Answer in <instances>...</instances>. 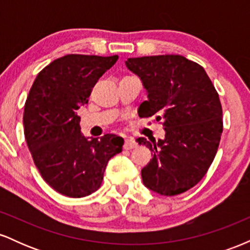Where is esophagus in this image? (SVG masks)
<instances>
[{
    "label": "esophagus",
    "instance_id": "esophagus-1",
    "mask_svg": "<svg viewBox=\"0 0 250 250\" xmlns=\"http://www.w3.org/2000/svg\"><path fill=\"white\" fill-rule=\"evenodd\" d=\"M136 146H137L136 142H135L133 139H125V145H123V148H125V150H130V149H134Z\"/></svg>",
    "mask_w": 250,
    "mask_h": 250
}]
</instances>
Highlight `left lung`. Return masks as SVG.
I'll return each instance as SVG.
<instances>
[{
	"label": "left lung",
	"instance_id": "obj_1",
	"mask_svg": "<svg viewBox=\"0 0 250 250\" xmlns=\"http://www.w3.org/2000/svg\"><path fill=\"white\" fill-rule=\"evenodd\" d=\"M125 64L148 91L139 115L155 117L166 130L157 142L137 139L154 154L141 171L143 183L165 196L185 193L205 177L219 149L223 131L219 94L206 70L185 56L134 57Z\"/></svg>",
	"mask_w": 250,
	"mask_h": 250
}]
</instances>
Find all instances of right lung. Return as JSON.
Segmentation results:
<instances>
[{
	"label": "right lung",
	"instance_id": "obj_1",
	"mask_svg": "<svg viewBox=\"0 0 250 250\" xmlns=\"http://www.w3.org/2000/svg\"><path fill=\"white\" fill-rule=\"evenodd\" d=\"M117 59L80 54L57 59L40 71L25 100L24 137L34 163L43 180L68 197L96 191L108 161L122 151V137H83L77 115Z\"/></svg>",
	"mask_w": 250,
	"mask_h": 250
}]
</instances>
